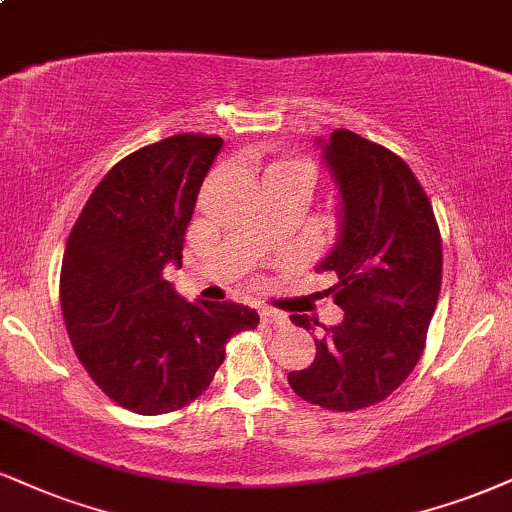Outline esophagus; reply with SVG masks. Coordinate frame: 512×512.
I'll use <instances>...</instances> for the list:
<instances>
[{
	"label": "esophagus",
	"mask_w": 512,
	"mask_h": 512,
	"mask_svg": "<svg viewBox=\"0 0 512 512\" xmlns=\"http://www.w3.org/2000/svg\"><path fill=\"white\" fill-rule=\"evenodd\" d=\"M261 320H263V325H270V327L287 325V315L280 313V311H273V308H263Z\"/></svg>",
	"instance_id": "1"
}]
</instances>
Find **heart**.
Returning <instances> with one entry per match:
<instances>
[{"label": "heart", "instance_id": "b5f03b06", "mask_svg": "<svg viewBox=\"0 0 512 512\" xmlns=\"http://www.w3.org/2000/svg\"><path fill=\"white\" fill-rule=\"evenodd\" d=\"M268 173L275 175H296V178H304L313 185L315 182V168L311 161L306 159H285V161H277L273 166L268 168Z\"/></svg>", "mask_w": 512, "mask_h": 512}]
</instances>
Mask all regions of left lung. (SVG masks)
<instances>
[{
  "label": "left lung",
  "instance_id": "obj_1",
  "mask_svg": "<svg viewBox=\"0 0 512 512\" xmlns=\"http://www.w3.org/2000/svg\"><path fill=\"white\" fill-rule=\"evenodd\" d=\"M323 147L342 194V225L318 270L344 320L315 339V361L289 372V387L325 410H361L387 399L425 351L441 289V235L425 189L408 163L351 130ZM315 330L318 318L292 315Z\"/></svg>",
  "mask_w": 512,
  "mask_h": 512
}]
</instances>
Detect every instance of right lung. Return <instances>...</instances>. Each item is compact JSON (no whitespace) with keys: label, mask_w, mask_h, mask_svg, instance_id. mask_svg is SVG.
<instances>
[{"label":"right lung","mask_w":512,"mask_h":512,"mask_svg":"<svg viewBox=\"0 0 512 512\" xmlns=\"http://www.w3.org/2000/svg\"><path fill=\"white\" fill-rule=\"evenodd\" d=\"M223 140L173 135L118 161L75 220L61 263V313L75 356L99 389L140 415L204 394L225 344L254 330V308L189 304L163 280L182 266L185 232Z\"/></svg>","instance_id":"right-lung-1"}]
</instances>
